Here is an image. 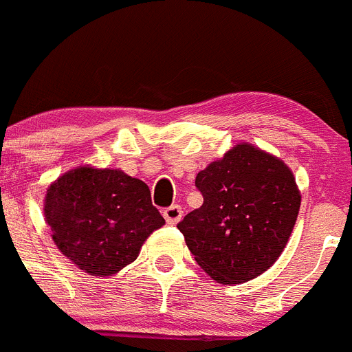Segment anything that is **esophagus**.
I'll use <instances>...</instances> for the list:
<instances>
[{"mask_svg": "<svg viewBox=\"0 0 352 352\" xmlns=\"http://www.w3.org/2000/svg\"><path fill=\"white\" fill-rule=\"evenodd\" d=\"M163 217H165V221L168 222V224H177V222L182 219V208H180L179 205L168 206V208L163 210Z\"/></svg>", "mask_w": 352, "mask_h": 352, "instance_id": "esophagus-1", "label": "esophagus"}]
</instances>
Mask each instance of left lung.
I'll use <instances>...</instances> for the list:
<instances>
[{"instance_id": "8db88e82", "label": "left lung", "mask_w": 352, "mask_h": 352, "mask_svg": "<svg viewBox=\"0 0 352 352\" xmlns=\"http://www.w3.org/2000/svg\"><path fill=\"white\" fill-rule=\"evenodd\" d=\"M203 205L179 222L195 261L222 285L267 271L294 231L300 192L292 170L252 144H238L196 175Z\"/></svg>"}]
</instances>
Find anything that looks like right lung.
I'll return each instance as SVG.
<instances>
[{"label": "right lung", "mask_w": 352, "mask_h": 352, "mask_svg": "<svg viewBox=\"0 0 352 352\" xmlns=\"http://www.w3.org/2000/svg\"><path fill=\"white\" fill-rule=\"evenodd\" d=\"M45 219L58 250L91 276L116 274L165 224L146 182L91 166L71 170L48 187Z\"/></svg>", "instance_id": "add662e5"}]
</instances>
